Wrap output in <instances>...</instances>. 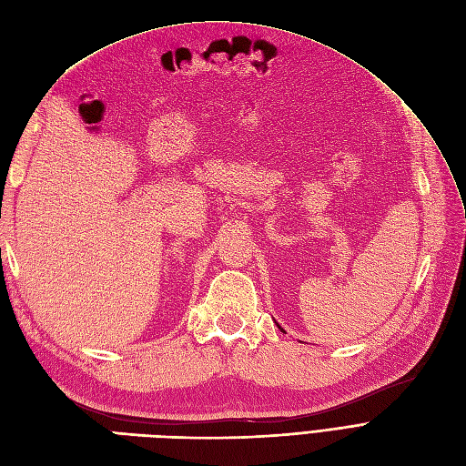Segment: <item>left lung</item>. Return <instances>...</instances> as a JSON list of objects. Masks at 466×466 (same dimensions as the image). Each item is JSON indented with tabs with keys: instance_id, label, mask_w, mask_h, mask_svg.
<instances>
[{
	"instance_id": "left-lung-1",
	"label": "left lung",
	"mask_w": 466,
	"mask_h": 466,
	"mask_svg": "<svg viewBox=\"0 0 466 466\" xmlns=\"http://www.w3.org/2000/svg\"><path fill=\"white\" fill-rule=\"evenodd\" d=\"M278 328H279V329H281V331H283V328H281V326H279V324H278ZM283 333H285V331H283Z\"/></svg>"
}]
</instances>
